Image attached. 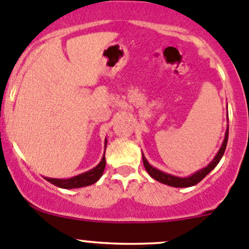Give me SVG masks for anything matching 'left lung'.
Returning <instances> with one entry per match:
<instances>
[{"mask_svg":"<svg viewBox=\"0 0 249 249\" xmlns=\"http://www.w3.org/2000/svg\"><path fill=\"white\" fill-rule=\"evenodd\" d=\"M228 139H229V125H228V129H226L225 139H224L223 144H221L220 149L218 151L216 156L213 158V160H212L207 166L202 168L201 170L196 171V173H194L190 176H185V178H178V176L171 175V174H166L164 173V171L159 170V169L154 168V166H152L151 164L148 163V160H147L146 157L143 156V153H142V160H143V165L144 168H146L147 173H148L149 176L153 178L154 180L159 181V182L164 183V185L173 186V187H190V186L197 185L199 181L203 180V178H206V176L208 175V174L211 173L216 165H218L220 159L223 158L224 152H225L226 144H228Z\"/></svg>","mask_w":249,"mask_h":249,"instance_id":"1","label":"left lung"}]
</instances>
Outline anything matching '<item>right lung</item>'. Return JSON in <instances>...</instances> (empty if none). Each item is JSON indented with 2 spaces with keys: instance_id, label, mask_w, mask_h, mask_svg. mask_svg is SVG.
I'll list each match as a JSON object with an SVG mask.
<instances>
[{
  "instance_id": "add662e5",
  "label": "right lung",
  "mask_w": 249,
  "mask_h": 249,
  "mask_svg": "<svg viewBox=\"0 0 249 249\" xmlns=\"http://www.w3.org/2000/svg\"><path fill=\"white\" fill-rule=\"evenodd\" d=\"M105 151L106 147H107V139L105 142ZM106 168V157L103 154L102 159H101L100 163L92 168L91 170L86 171V173L79 174V175L73 176V178H45L46 180L50 181L53 185L58 186L60 189H80V187H85V186H90L92 183L97 182L100 180V178L102 176L103 171Z\"/></svg>"
}]
</instances>
